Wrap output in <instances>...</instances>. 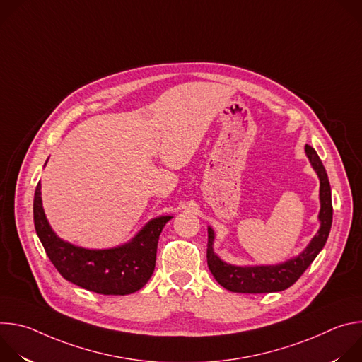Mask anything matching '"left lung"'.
<instances>
[{"label": "left lung", "instance_id": "left-lung-1", "mask_svg": "<svg viewBox=\"0 0 362 362\" xmlns=\"http://www.w3.org/2000/svg\"><path fill=\"white\" fill-rule=\"evenodd\" d=\"M305 151L311 160L314 169L317 170L321 187H320V199H321V211L320 221L321 228L318 233L314 236L308 247L296 256L295 259L288 261L282 265L275 267H256V268H240L222 262L214 252V230L208 229V249H206V257H208V267L212 272L214 278L223 288L239 292V293H268L278 292L292 286L300 275L306 271V268L314 262L317 255L324 247L331 225H332V200H331V186L325 172V168L314 150L309 144L305 146Z\"/></svg>", "mask_w": 362, "mask_h": 362}]
</instances>
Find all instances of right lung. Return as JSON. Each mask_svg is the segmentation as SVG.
Instances as JSON below:
<instances>
[{
  "instance_id": "right-lung-1",
  "label": "right lung",
  "mask_w": 362,
  "mask_h": 362,
  "mask_svg": "<svg viewBox=\"0 0 362 362\" xmlns=\"http://www.w3.org/2000/svg\"><path fill=\"white\" fill-rule=\"evenodd\" d=\"M172 216L150 221L127 245L90 250L63 242L51 230L41 204V186L34 193V226L49 261L74 285L101 295H127L139 291L156 267L159 236Z\"/></svg>"
}]
</instances>
